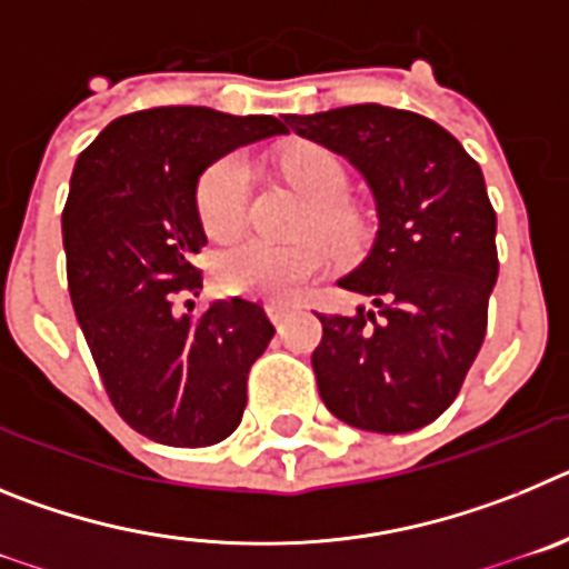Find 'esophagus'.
I'll list each match as a JSON object with an SVG mask.
<instances>
[{"mask_svg": "<svg viewBox=\"0 0 569 569\" xmlns=\"http://www.w3.org/2000/svg\"><path fill=\"white\" fill-rule=\"evenodd\" d=\"M264 310H268V316H270V321H273V325H281V321H284L290 316L288 305H279V301H270V305Z\"/></svg>", "mask_w": 569, "mask_h": 569, "instance_id": "obj_1", "label": "esophagus"}]
</instances>
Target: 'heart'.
Returning <instances> with one entry per match:
<instances>
[{
  "instance_id": "heart-1",
  "label": "heart",
  "mask_w": 569,
  "mask_h": 569,
  "mask_svg": "<svg viewBox=\"0 0 569 569\" xmlns=\"http://www.w3.org/2000/svg\"><path fill=\"white\" fill-rule=\"evenodd\" d=\"M288 182L310 202L305 233L321 236L333 248H353L359 239V219L339 208L347 196V173L330 150L293 148L281 159ZM250 196V168L239 153L216 159L196 184V213L213 239H230L244 228ZM325 268L319 241L270 244L261 239L239 241L216 259V284L228 296L290 301L299 299Z\"/></svg>"
}]
</instances>
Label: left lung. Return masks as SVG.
<instances>
[{
    "instance_id": "1",
    "label": "left lung",
    "mask_w": 569,
    "mask_h": 569,
    "mask_svg": "<svg viewBox=\"0 0 569 569\" xmlns=\"http://www.w3.org/2000/svg\"><path fill=\"white\" fill-rule=\"evenodd\" d=\"M284 124L345 156L379 213L373 248L339 281L373 310L316 313L321 401L370 433L419 430L453 405L487 333L499 253L479 162L433 119L385 104L290 113Z\"/></svg>"
}]
</instances>
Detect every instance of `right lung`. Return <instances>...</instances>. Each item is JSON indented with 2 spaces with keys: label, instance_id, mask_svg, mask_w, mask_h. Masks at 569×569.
<instances>
[{
  "label": "right lung",
  "instance_id": "obj_1",
  "mask_svg": "<svg viewBox=\"0 0 569 569\" xmlns=\"http://www.w3.org/2000/svg\"><path fill=\"white\" fill-rule=\"evenodd\" d=\"M288 133L276 116L170 104L119 116L79 153L62 210L68 290L102 385L136 433L170 447L228 439L276 328L261 305L193 313L208 244L196 184L239 144ZM188 307V311H182Z\"/></svg>",
  "mask_w": 569,
  "mask_h": 569
}]
</instances>
